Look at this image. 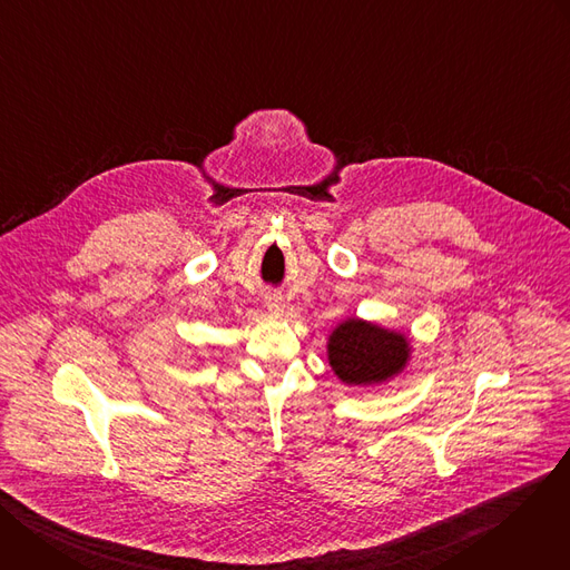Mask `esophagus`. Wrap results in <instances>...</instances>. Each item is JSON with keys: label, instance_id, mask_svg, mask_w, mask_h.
<instances>
[{"label": "esophagus", "instance_id": "1", "mask_svg": "<svg viewBox=\"0 0 570 570\" xmlns=\"http://www.w3.org/2000/svg\"><path fill=\"white\" fill-rule=\"evenodd\" d=\"M266 308H268L273 315L284 313V297H282L279 293H268V295H266Z\"/></svg>", "mask_w": 570, "mask_h": 570}]
</instances>
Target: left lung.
<instances>
[{"instance_id": "1", "label": "left lung", "mask_w": 570, "mask_h": 570, "mask_svg": "<svg viewBox=\"0 0 570 570\" xmlns=\"http://www.w3.org/2000/svg\"><path fill=\"white\" fill-rule=\"evenodd\" d=\"M327 358L345 385H381L411 361V341L376 322L347 317L330 334Z\"/></svg>"}]
</instances>
